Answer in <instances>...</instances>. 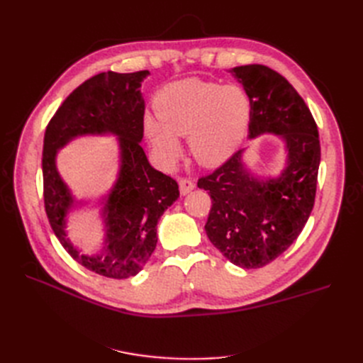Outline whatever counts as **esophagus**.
<instances>
[{
  "label": "esophagus",
  "instance_id": "34e87169",
  "mask_svg": "<svg viewBox=\"0 0 363 363\" xmlns=\"http://www.w3.org/2000/svg\"><path fill=\"white\" fill-rule=\"evenodd\" d=\"M179 186H180V192H182V195H186V194H189V192L195 188V183H194L191 179H186V177H183V179H180V180H179Z\"/></svg>",
  "mask_w": 363,
  "mask_h": 363
}]
</instances>
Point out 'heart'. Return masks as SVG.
<instances>
[{"label": "heart", "mask_w": 363, "mask_h": 363, "mask_svg": "<svg viewBox=\"0 0 363 363\" xmlns=\"http://www.w3.org/2000/svg\"><path fill=\"white\" fill-rule=\"evenodd\" d=\"M156 118H145V133L164 164L180 156L177 136H189L194 159L216 167L233 155L250 124L251 103L236 84L188 79L169 83L155 100Z\"/></svg>", "instance_id": "obj_1"}]
</instances>
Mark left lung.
<instances>
[{
	"instance_id": "8db88e82",
	"label": "left lung",
	"mask_w": 363,
	"mask_h": 363,
	"mask_svg": "<svg viewBox=\"0 0 363 363\" xmlns=\"http://www.w3.org/2000/svg\"><path fill=\"white\" fill-rule=\"evenodd\" d=\"M251 103L250 138L281 135L288 164L279 179L257 180L242 163L244 150L199 179L212 207L204 225L211 242L236 267L268 265L298 238L315 204L321 160L315 119L292 84L263 65L232 69Z\"/></svg>"
}]
</instances>
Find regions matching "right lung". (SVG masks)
I'll return each mask as SVG.
<instances>
[{
	"mask_svg": "<svg viewBox=\"0 0 363 363\" xmlns=\"http://www.w3.org/2000/svg\"><path fill=\"white\" fill-rule=\"evenodd\" d=\"M148 74L94 75L62 103L43 136V204L52 232L74 260L108 279H127L144 268L157 244L159 219L180 195L177 182L152 168L140 147L145 103L139 87ZM101 133L120 136L121 171L105 208V248L100 255L84 257L64 233L72 197L55 169V152L75 135Z\"/></svg>",
	"mask_w": 363,
	"mask_h": 363,
	"instance_id": "1",
	"label": "right lung"
}]
</instances>
